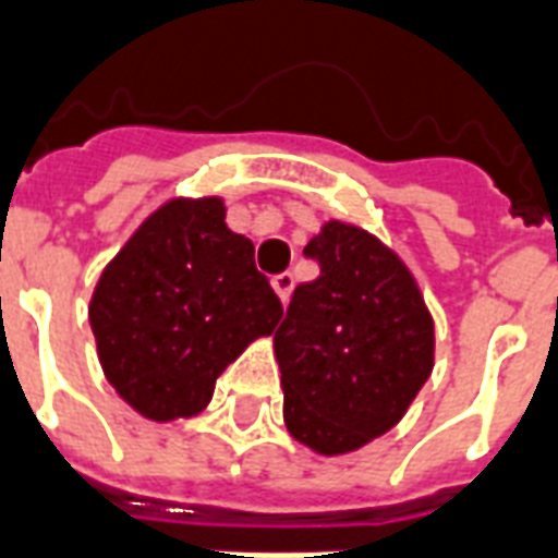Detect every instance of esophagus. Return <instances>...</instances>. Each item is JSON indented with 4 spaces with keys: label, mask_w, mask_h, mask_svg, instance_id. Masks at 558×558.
Returning <instances> with one entry per match:
<instances>
[{
    "label": "esophagus",
    "mask_w": 558,
    "mask_h": 558,
    "mask_svg": "<svg viewBox=\"0 0 558 558\" xmlns=\"http://www.w3.org/2000/svg\"><path fill=\"white\" fill-rule=\"evenodd\" d=\"M271 287L278 292V299L287 304L292 295V287H295V278H292L290 271H283V275H275V278H271Z\"/></svg>",
    "instance_id": "34e87169"
}]
</instances>
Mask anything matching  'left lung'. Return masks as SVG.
Wrapping results in <instances>:
<instances>
[{
	"mask_svg": "<svg viewBox=\"0 0 558 558\" xmlns=\"http://www.w3.org/2000/svg\"><path fill=\"white\" fill-rule=\"evenodd\" d=\"M304 257L319 278L295 287L275 331L283 420L342 456L402 420L432 375L435 325L402 259L357 227L328 221Z\"/></svg>",
	"mask_w": 558,
	"mask_h": 558,
	"instance_id": "obj_1",
	"label": "left lung"
}]
</instances>
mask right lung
Wrapping results in <instances>:
<instances>
[{"mask_svg":"<svg viewBox=\"0 0 558 558\" xmlns=\"http://www.w3.org/2000/svg\"><path fill=\"white\" fill-rule=\"evenodd\" d=\"M90 331L102 373L138 414L204 411L216 378L283 316L251 239L225 225L218 197L171 201L100 275Z\"/></svg>","mask_w":558,"mask_h":558,"instance_id":"add662e5","label":"right lung"}]
</instances>
